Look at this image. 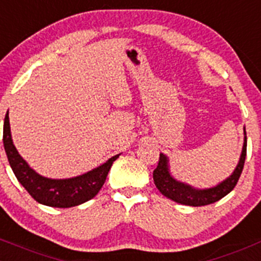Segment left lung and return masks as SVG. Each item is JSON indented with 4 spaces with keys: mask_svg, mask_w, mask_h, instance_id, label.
Returning a JSON list of instances; mask_svg holds the SVG:
<instances>
[{
    "mask_svg": "<svg viewBox=\"0 0 261 261\" xmlns=\"http://www.w3.org/2000/svg\"><path fill=\"white\" fill-rule=\"evenodd\" d=\"M246 150H247V138H246L245 131L242 153H241L240 162H238L237 167H236L234 171H233V174L229 177H226L225 180L219 182L218 186L213 187V188L197 189L188 186L186 182L177 181L176 179H174L171 174H170L169 158L164 153L160 154L158 166L153 171V180H154V184L158 191L164 194L165 197L172 199L174 202L187 204V206H194V207H197V206H206V204L219 201V199H221L233 191L238 179H240L241 174H242L243 165H245L246 160Z\"/></svg>",
    "mask_w": 261,
    "mask_h": 261,
    "instance_id": "obj_1",
    "label": "left lung"
}]
</instances>
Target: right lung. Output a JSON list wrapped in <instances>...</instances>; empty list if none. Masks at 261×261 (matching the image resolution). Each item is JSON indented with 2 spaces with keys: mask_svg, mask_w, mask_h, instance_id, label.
<instances>
[{
  "mask_svg": "<svg viewBox=\"0 0 261 261\" xmlns=\"http://www.w3.org/2000/svg\"><path fill=\"white\" fill-rule=\"evenodd\" d=\"M4 147L10 166L25 191L38 203L59 208L79 206L94 198L106 182L113 162L119 157V154L113 155L96 169L70 179H50L42 176L31 169L16 150L10 131L9 111L4 122Z\"/></svg>",
  "mask_w": 261,
  "mask_h": 261,
  "instance_id": "right-lung-1",
  "label": "right lung"
}]
</instances>
